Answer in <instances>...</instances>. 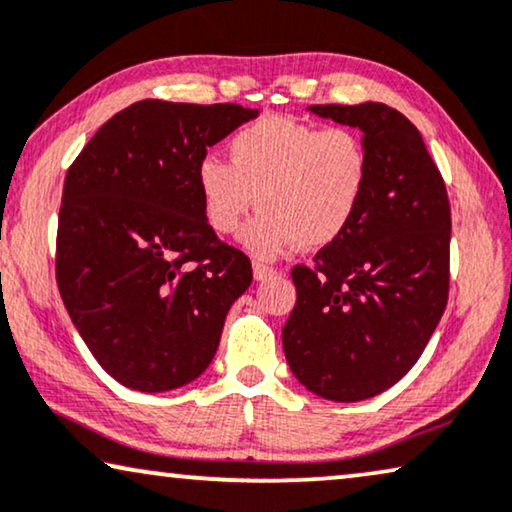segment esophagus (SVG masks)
<instances>
[{
  "label": "esophagus",
  "mask_w": 512,
  "mask_h": 512,
  "mask_svg": "<svg viewBox=\"0 0 512 512\" xmlns=\"http://www.w3.org/2000/svg\"><path fill=\"white\" fill-rule=\"evenodd\" d=\"M276 269H273V266H269V264H262V262H255L253 264V276H255V280H266V278H271V276H276Z\"/></svg>",
  "instance_id": "34e87169"
}]
</instances>
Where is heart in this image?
Instances as JSON below:
<instances>
[{
  "mask_svg": "<svg viewBox=\"0 0 512 512\" xmlns=\"http://www.w3.org/2000/svg\"><path fill=\"white\" fill-rule=\"evenodd\" d=\"M229 162L197 164L201 215L215 234H234L255 204L239 243L273 259L301 243L325 248L348 232L371 181V155L350 127H315L287 115H264L232 134Z\"/></svg>",
  "mask_w": 512,
  "mask_h": 512,
  "instance_id": "heart-1",
  "label": "heart"
}]
</instances>
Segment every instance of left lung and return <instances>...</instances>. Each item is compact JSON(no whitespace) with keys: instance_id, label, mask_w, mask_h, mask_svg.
Segmentation results:
<instances>
[{"instance_id":"obj_1","label":"left lung","mask_w":512,"mask_h":512,"mask_svg":"<svg viewBox=\"0 0 512 512\" xmlns=\"http://www.w3.org/2000/svg\"><path fill=\"white\" fill-rule=\"evenodd\" d=\"M357 127L371 155L364 204L341 239L294 266L297 304L283 350L301 385L362 401L406 376L448 304L450 201L422 134L387 104H315Z\"/></svg>"}]
</instances>
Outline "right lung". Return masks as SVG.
Returning <instances> with one entry per match:
<instances>
[{"label": "right lung", "instance_id": "1", "mask_svg": "<svg viewBox=\"0 0 512 512\" xmlns=\"http://www.w3.org/2000/svg\"><path fill=\"white\" fill-rule=\"evenodd\" d=\"M239 104L143 99L99 127L64 178L55 276L102 369L139 392L199 378L250 259L201 215L197 164L257 118Z\"/></svg>", "mask_w": 512, "mask_h": 512}]
</instances>
